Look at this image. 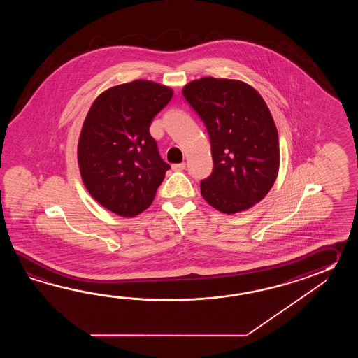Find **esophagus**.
<instances>
[{"label": "esophagus", "instance_id": "1", "mask_svg": "<svg viewBox=\"0 0 358 358\" xmlns=\"http://www.w3.org/2000/svg\"><path fill=\"white\" fill-rule=\"evenodd\" d=\"M171 168H173L174 171H182V170L185 169V164L184 162H182V164H174Z\"/></svg>", "mask_w": 358, "mask_h": 358}]
</instances>
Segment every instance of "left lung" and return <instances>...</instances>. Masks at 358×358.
<instances>
[{
	"label": "left lung",
	"mask_w": 358,
	"mask_h": 358,
	"mask_svg": "<svg viewBox=\"0 0 358 358\" xmlns=\"http://www.w3.org/2000/svg\"><path fill=\"white\" fill-rule=\"evenodd\" d=\"M184 99L205 122L213 169L201 182L208 205L224 213L251 208L274 185L279 137L266 102L250 84L205 76L182 88Z\"/></svg>",
	"instance_id": "obj_1"
}]
</instances>
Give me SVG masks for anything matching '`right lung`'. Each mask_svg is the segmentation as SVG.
Instances as JSON below:
<instances>
[{"mask_svg": "<svg viewBox=\"0 0 358 358\" xmlns=\"http://www.w3.org/2000/svg\"><path fill=\"white\" fill-rule=\"evenodd\" d=\"M174 92L138 79L102 92L92 103L78 142L84 185L99 205L122 217L143 213L170 166L150 125Z\"/></svg>", "mask_w": 358, "mask_h": 358, "instance_id": "obj_1", "label": "right lung"}]
</instances>
